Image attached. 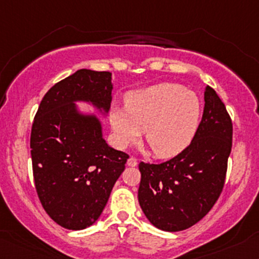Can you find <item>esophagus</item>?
<instances>
[{
  "mask_svg": "<svg viewBox=\"0 0 259 259\" xmlns=\"http://www.w3.org/2000/svg\"><path fill=\"white\" fill-rule=\"evenodd\" d=\"M127 166H130V167H135V166H138V160H136L135 157H130V158H127Z\"/></svg>",
  "mask_w": 259,
  "mask_h": 259,
  "instance_id": "34e87169",
  "label": "esophagus"
}]
</instances>
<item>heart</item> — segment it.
Wrapping results in <instances>:
<instances>
[{"label": "heart", "mask_w": 259, "mask_h": 259, "mask_svg": "<svg viewBox=\"0 0 259 259\" xmlns=\"http://www.w3.org/2000/svg\"><path fill=\"white\" fill-rule=\"evenodd\" d=\"M201 104L192 91L177 83H160L127 93L125 108H113L110 125L120 147L135 143L145 130L153 155L172 158L194 139Z\"/></svg>", "instance_id": "b5f03b06"}]
</instances>
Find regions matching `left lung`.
Here are the masks:
<instances>
[{
	"label": "left lung",
	"instance_id": "1",
	"mask_svg": "<svg viewBox=\"0 0 259 259\" xmlns=\"http://www.w3.org/2000/svg\"><path fill=\"white\" fill-rule=\"evenodd\" d=\"M204 112L189 146L162 163L140 162L139 203L163 231L186 230L211 210L225 186L232 120L214 88L205 87Z\"/></svg>",
	"mask_w": 259,
	"mask_h": 259
}]
</instances>
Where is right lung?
Here are the masks:
<instances>
[{
    "instance_id": "add662e5",
    "label": "right lung",
    "mask_w": 259,
    "mask_h": 259,
    "mask_svg": "<svg viewBox=\"0 0 259 259\" xmlns=\"http://www.w3.org/2000/svg\"><path fill=\"white\" fill-rule=\"evenodd\" d=\"M110 75L108 71H76L45 93L34 116V186L47 214L65 229H86L101 217L129 158L108 146L97 118L79 115L73 106L75 101H90L108 112Z\"/></svg>"
}]
</instances>
